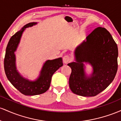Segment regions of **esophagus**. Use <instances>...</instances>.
<instances>
[{"instance_id": "1", "label": "esophagus", "mask_w": 121, "mask_h": 121, "mask_svg": "<svg viewBox=\"0 0 121 121\" xmlns=\"http://www.w3.org/2000/svg\"><path fill=\"white\" fill-rule=\"evenodd\" d=\"M71 59H70V56H69L68 55H65L63 57V62L64 64H67L70 61Z\"/></svg>"}]
</instances>
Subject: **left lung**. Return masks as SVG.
Listing matches in <instances>:
<instances>
[{
  "label": "left lung",
  "instance_id": "left-lung-1",
  "mask_svg": "<svg viewBox=\"0 0 121 121\" xmlns=\"http://www.w3.org/2000/svg\"><path fill=\"white\" fill-rule=\"evenodd\" d=\"M86 39L76 48V62L68 64L72 69L69 84L73 93L93 97L113 81L118 69V51L116 43L105 28H97ZM84 62L92 66L94 71L90 76L86 75Z\"/></svg>",
  "mask_w": 121,
  "mask_h": 121
}]
</instances>
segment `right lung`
Here are the masks:
<instances>
[{"mask_svg":"<svg viewBox=\"0 0 121 121\" xmlns=\"http://www.w3.org/2000/svg\"><path fill=\"white\" fill-rule=\"evenodd\" d=\"M36 24L37 23L32 22L25 25L22 30L11 37L7 46L4 60L5 73L8 80L15 88L26 95H38L48 91L53 73L63 65L61 57L52 60H48L43 65L39 78L34 81L24 78L17 72L15 52L26 28Z\"/></svg>","mask_w":121,"mask_h":121,"instance_id":"obj_1","label":"right lung"}]
</instances>
